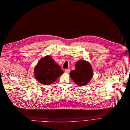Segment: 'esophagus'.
Masks as SVG:
<instances>
[{"mask_svg":"<svg viewBox=\"0 0 130 130\" xmlns=\"http://www.w3.org/2000/svg\"><path fill=\"white\" fill-rule=\"evenodd\" d=\"M70 72V70L69 69H66V70H65V73H66L69 74Z\"/></svg>","mask_w":130,"mask_h":130,"instance_id":"34e87169","label":"esophagus"}]
</instances>
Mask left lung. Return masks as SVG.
I'll return each instance as SVG.
<instances>
[{"label": "left lung", "instance_id": "obj_1", "mask_svg": "<svg viewBox=\"0 0 130 130\" xmlns=\"http://www.w3.org/2000/svg\"><path fill=\"white\" fill-rule=\"evenodd\" d=\"M75 70L70 72V76L78 85L83 86L87 85L93 77V71L90 63L84 60L77 62Z\"/></svg>", "mask_w": 130, "mask_h": 130}]
</instances>
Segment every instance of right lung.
I'll return each mask as SVG.
<instances>
[{"label":"right lung","mask_w":130,"mask_h":130,"mask_svg":"<svg viewBox=\"0 0 130 130\" xmlns=\"http://www.w3.org/2000/svg\"><path fill=\"white\" fill-rule=\"evenodd\" d=\"M63 73V70L49 55L41 58L34 69L36 80L41 84L49 85Z\"/></svg>","instance_id":"add662e5"}]
</instances>
